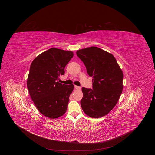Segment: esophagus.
<instances>
[{
	"label": "esophagus",
	"instance_id": "obj_1",
	"mask_svg": "<svg viewBox=\"0 0 155 155\" xmlns=\"http://www.w3.org/2000/svg\"><path fill=\"white\" fill-rule=\"evenodd\" d=\"M74 88H75V89H77V90L81 89V87H78V86H77V85H75V86H74Z\"/></svg>",
	"mask_w": 155,
	"mask_h": 155
}]
</instances>
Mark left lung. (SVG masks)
<instances>
[{"mask_svg": "<svg viewBox=\"0 0 155 155\" xmlns=\"http://www.w3.org/2000/svg\"><path fill=\"white\" fill-rule=\"evenodd\" d=\"M76 54L92 77V89L82 88L81 107L91 117H103L116 106L122 93L123 71L113 54L97 47L80 49Z\"/></svg>", "mask_w": 155, "mask_h": 155, "instance_id": "obj_1", "label": "left lung"}]
</instances>
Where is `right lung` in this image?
<instances>
[{"label": "right lung", "instance_id": "obj_1", "mask_svg": "<svg viewBox=\"0 0 155 155\" xmlns=\"http://www.w3.org/2000/svg\"><path fill=\"white\" fill-rule=\"evenodd\" d=\"M73 55L71 51L51 48L38 56L31 64L27 88L37 109L47 117L58 118L66 111L74 85L58 80L64 74V68Z\"/></svg>", "mask_w": 155, "mask_h": 155}]
</instances>
